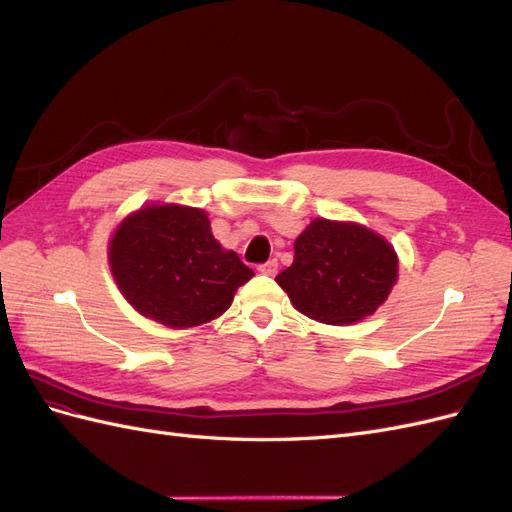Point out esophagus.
I'll return each instance as SVG.
<instances>
[{
  "instance_id": "1",
  "label": "esophagus",
  "mask_w": 512,
  "mask_h": 512,
  "mask_svg": "<svg viewBox=\"0 0 512 512\" xmlns=\"http://www.w3.org/2000/svg\"><path fill=\"white\" fill-rule=\"evenodd\" d=\"M258 271L265 273V275H275V273H277V260L271 258V260H267V262H262V265L258 267Z\"/></svg>"
}]
</instances>
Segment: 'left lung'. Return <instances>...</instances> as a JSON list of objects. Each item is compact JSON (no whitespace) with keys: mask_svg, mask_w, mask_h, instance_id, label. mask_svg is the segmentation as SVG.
<instances>
[{"mask_svg":"<svg viewBox=\"0 0 512 512\" xmlns=\"http://www.w3.org/2000/svg\"><path fill=\"white\" fill-rule=\"evenodd\" d=\"M301 314L350 324L374 314L397 282V254L376 232L314 220L294 241V260L275 277Z\"/></svg>","mask_w":512,"mask_h":512,"instance_id":"1","label":"left lung"}]
</instances>
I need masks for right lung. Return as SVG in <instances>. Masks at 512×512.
<instances>
[{"label":"right lung","instance_id":"obj_1","mask_svg":"<svg viewBox=\"0 0 512 512\" xmlns=\"http://www.w3.org/2000/svg\"><path fill=\"white\" fill-rule=\"evenodd\" d=\"M108 260L136 312L173 329L218 318L254 275L213 239L205 211L179 205L143 207L123 220Z\"/></svg>","mask_w":512,"mask_h":512}]
</instances>
